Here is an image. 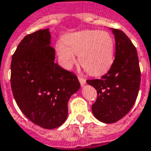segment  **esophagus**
I'll list each match as a JSON object with an SVG mask.
<instances>
[{"mask_svg": "<svg viewBox=\"0 0 151 151\" xmlns=\"http://www.w3.org/2000/svg\"><path fill=\"white\" fill-rule=\"evenodd\" d=\"M78 80L79 82H80V84L82 86H83L84 85H86V79L82 78V77H78Z\"/></svg>", "mask_w": 151, "mask_h": 151, "instance_id": "obj_1", "label": "esophagus"}]
</instances>
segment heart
<instances>
[{"instance_id":"1","label":"heart","mask_w":151,"mask_h":151,"mask_svg":"<svg viewBox=\"0 0 151 151\" xmlns=\"http://www.w3.org/2000/svg\"><path fill=\"white\" fill-rule=\"evenodd\" d=\"M60 62L70 69L75 62V55L86 72L99 75L106 72L113 62L114 40L105 31L87 30L65 35L56 43Z\"/></svg>"}]
</instances>
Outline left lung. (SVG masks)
I'll return each mask as SVG.
<instances>
[{"instance_id": "left-lung-1", "label": "left lung", "mask_w": 151, "mask_h": 151, "mask_svg": "<svg viewBox=\"0 0 151 151\" xmlns=\"http://www.w3.org/2000/svg\"><path fill=\"white\" fill-rule=\"evenodd\" d=\"M111 30L116 41V55L111 68L100 79L86 81L98 93L92 112L96 119L106 124L116 122L131 110L141 82L135 47L123 31Z\"/></svg>"}]
</instances>
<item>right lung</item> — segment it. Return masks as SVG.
Segmentation results:
<instances>
[{"mask_svg": "<svg viewBox=\"0 0 151 151\" xmlns=\"http://www.w3.org/2000/svg\"><path fill=\"white\" fill-rule=\"evenodd\" d=\"M49 29L27 35L11 61V88L22 112L43 129L65 123L69 98L80 88L77 76L54 61Z\"/></svg>", "mask_w": 151, "mask_h": 151, "instance_id": "obj_1", "label": "right lung"}]
</instances>
